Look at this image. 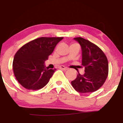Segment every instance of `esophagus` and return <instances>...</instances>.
Returning a JSON list of instances; mask_svg holds the SVG:
<instances>
[{
  "mask_svg": "<svg viewBox=\"0 0 123 123\" xmlns=\"http://www.w3.org/2000/svg\"><path fill=\"white\" fill-rule=\"evenodd\" d=\"M60 69H62V70H67V69H68L67 68L65 67V66H60Z\"/></svg>",
  "mask_w": 123,
  "mask_h": 123,
  "instance_id": "esophagus-1",
  "label": "esophagus"
}]
</instances>
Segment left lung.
I'll list each match as a JSON object with an SVG mask.
<instances>
[{
	"mask_svg": "<svg viewBox=\"0 0 123 123\" xmlns=\"http://www.w3.org/2000/svg\"><path fill=\"white\" fill-rule=\"evenodd\" d=\"M73 39L81 46L85 73L83 75L79 73L76 79L71 81L72 86L79 92H93L104 84L108 77V59L104 52L90 41L82 37Z\"/></svg>",
	"mask_w": 123,
	"mask_h": 123,
	"instance_id": "left-lung-1",
	"label": "left lung"
}]
</instances>
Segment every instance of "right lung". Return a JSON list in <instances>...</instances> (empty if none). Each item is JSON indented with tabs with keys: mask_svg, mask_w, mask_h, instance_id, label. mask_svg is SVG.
<instances>
[{
	"mask_svg": "<svg viewBox=\"0 0 123 123\" xmlns=\"http://www.w3.org/2000/svg\"><path fill=\"white\" fill-rule=\"evenodd\" d=\"M63 37L35 39L22 46L14 57L12 68L15 78L28 90L42 88L49 83L56 69H50L45 61Z\"/></svg>",
	"mask_w": 123,
	"mask_h": 123,
	"instance_id": "1",
	"label": "right lung"
}]
</instances>
